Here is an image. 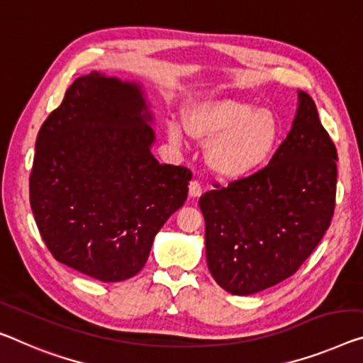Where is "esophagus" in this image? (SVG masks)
I'll return each mask as SVG.
<instances>
[{
  "label": "esophagus",
  "instance_id": "esophagus-1",
  "mask_svg": "<svg viewBox=\"0 0 363 363\" xmlns=\"http://www.w3.org/2000/svg\"><path fill=\"white\" fill-rule=\"evenodd\" d=\"M188 193H189V196H191V198H198V196H201V193H203V188H201V185H199V182H198V180H191V182H189V185H188Z\"/></svg>",
  "mask_w": 363,
  "mask_h": 363
}]
</instances>
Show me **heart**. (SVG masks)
Here are the masks:
<instances>
[{"mask_svg":"<svg viewBox=\"0 0 363 363\" xmlns=\"http://www.w3.org/2000/svg\"><path fill=\"white\" fill-rule=\"evenodd\" d=\"M186 131L209 144L208 164L217 175L242 178L259 170L272 157L281 139V123L267 108L243 100H209L185 113ZM172 143L180 144L182 128L167 126Z\"/></svg>","mask_w":363,"mask_h":363,"instance_id":"heart-1","label":"heart"}]
</instances>
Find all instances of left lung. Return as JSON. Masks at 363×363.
Listing matches in <instances>:
<instances>
[{
    "label": "left lung",
    "instance_id": "8db88e82",
    "mask_svg": "<svg viewBox=\"0 0 363 363\" xmlns=\"http://www.w3.org/2000/svg\"><path fill=\"white\" fill-rule=\"evenodd\" d=\"M269 164L199 198L214 281L252 295L291 277L313 253L336 206L337 150L308 94Z\"/></svg>",
    "mask_w": 363,
    "mask_h": 363
}]
</instances>
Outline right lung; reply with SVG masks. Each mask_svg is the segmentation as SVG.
I'll list each match as a JSON object with an SVG mask.
<instances>
[{"mask_svg": "<svg viewBox=\"0 0 363 363\" xmlns=\"http://www.w3.org/2000/svg\"><path fill=\"white\" fill-rule=\"evenodd\" d=\"M147 120L136 84L92 71L38 131L29 180L38 232L55 259L99 281L136 276L188 196L191 172L154 159Z\"/></svg>", "mask_w": 363, "mask_h": 363, "instance_id": "right-lung-1", "label": "right lung"}]
</instances>
